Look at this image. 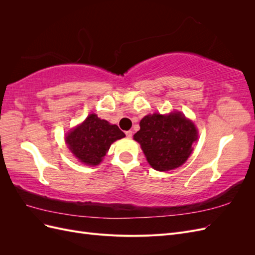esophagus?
I'll return each mask as SVG.
<instances>
[{
    "mask_svg": "<svg viewBox=\"0 0 255 255\" xmlns=\"http://www.w3.org/2000/svg\"><path fill=\"white\" fill-rule=\"evenodd\" d=\"M126 135H127L128 138H132L133 132H132V130H128V132H126Z\"/></svg>",
    "mask_w": 255,
    "mask_h": 255,
    "instance_id": "esophagus-1",
    "label": "esophagus"
}]
</instances>
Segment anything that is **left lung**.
Listing matches in <instances>:
<instances>
[{
  "mask_svg": "<svg viewBox=\"0 0 255 255\" xmlns=\"http://www.w3.org/2000/svg\"><path fill=\"white\" fill-rule=\"evenodd\" d=\"M134 139L140 143L148 163L157 171H169L182 166L198 139L194 122L181 112L168 115H146Z\"/></svg>",
  "mask_w": 255,
  "mask_h": 255,
  "instance_id": "obj_1",
  "label": "left lung"
}]
</instances>
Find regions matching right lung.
<instances>
[{
	"label": "right lung",
	"instance_id": "1",
	"mask_svg": "<svg viewBox=\"0 0 255 255\" xmlns=\"http://www.w3.org/2000/svg\"><path fill=\"white\" fill-rule=\"evenodd\" d=\"M123 137L126 134L117 126L90 114L81 125L70 129L65 140L81 163L97 166L109 152L111 144Z\"/></svg>",
	"mask_w": 255,
	"mask_h": 255
}]
</instances>
